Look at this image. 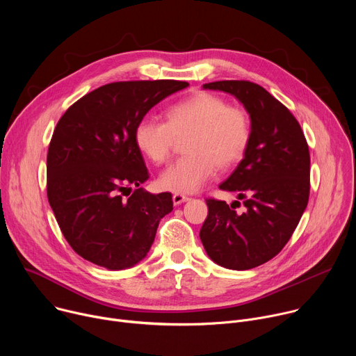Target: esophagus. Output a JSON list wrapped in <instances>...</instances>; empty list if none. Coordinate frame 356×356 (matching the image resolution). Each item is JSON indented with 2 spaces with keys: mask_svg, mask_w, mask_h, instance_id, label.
Wrapping results in <instances>:
<instances>
[{
  "mask_svg": "<svg viewBox=\"0 0 356 356\" xmlns=\"http://www.w3.org/2000/svg\"><path fill=\"white\" fill-rule=\"evenodd\" d=\"M187 200H190V198L187 195H184V194H179V193L173 194V204L175 206H179V204H181V202H184Z\"/></svg>",
  "mask_w": 356,
  "mask_h": 356,
  "instance_id": "obj_1",
  "label": "esophagus"
}]
</instances>
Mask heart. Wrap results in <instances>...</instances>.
I'll list each match as a JSON object with an SVG mask.
<instances>
[{
    "label": "heart",
    "instance_id": "1",
    "mask_svg": "<svg viewBox=\"0 0 356 356\" xmlns=\"http://www.w3.org/2000/svg\"><path fill=\"white\" fill-rule=\"evenodd\" d=\"M187 155L173 162L159 177L163 188L194 193L214 175L217 166L228 169L246 155L252 139L248 113L211 92L194 94L166 111V121L145 117L134 131V139L150 162H166L176 136H186Z\"/></svg>",
    "mask_w": 356,
    "mask_h": 356
}]
</instances>
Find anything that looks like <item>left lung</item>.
Listing matches in <instances>:
<instances>
[{
  "mask_svg": "<svg viewBox=\"0 0 356 356\" xmlns=\"http://www.w3.org/2000/svg\"><path fill=\"white\" fill-rule=\"evenodd\" d=\"M234 95L252 122L246 155L220 184L243 200V213L234 201L209 198V216L200 239L211 261L232 270L257 268L283 249L293 235L310 194V152L293 114L259 84L224 80L202 86Z\"/></svg>",
  "mask_w": 356,
  "mask_h": 356,
  "instance_id": "8db88e82",
  "label": "left lung"
}]
</instances>
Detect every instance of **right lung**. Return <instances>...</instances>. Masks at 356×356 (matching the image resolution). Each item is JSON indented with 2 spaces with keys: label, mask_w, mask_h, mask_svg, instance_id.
Masks as SVG:
<instances>
[{
  "label": "right lung",
  "mask_w": 356,
  "mask_h": 356,
  "mask_svg": "<svg viewBox=\"0 0 356 356\" xmlns=\"http://www.w3.org/2000/svg\"><path fill=\"white\" fill-rule=\"evenodd\" d=\"M187 86L110 83L81 97L59 120L47 150V200L66 241L86 261L110 270L132 268L173 210L170 193L139 187L149 172L134 131L152 107Z\"/></svg>",
  "instance_id": "right-lung-1"
}]
</instances>
